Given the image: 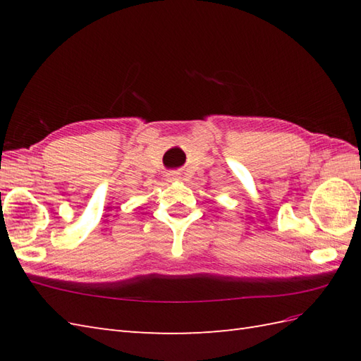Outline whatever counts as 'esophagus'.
Instances as JSON below:
<instances>
[{"label":"esophagus","mask_w":361,"mask_h":361,"mask_svg":"<svg viewBox=\"0 0 361 361\" xmlns=\"http://www.w3.org/2000/svg\"><path fill=\"white\" fill-rule=\"evenodd\" d=\"M167 180L169 181H176V180H178V175H176V173H169L167 175Z\"/></svg>","instance_id":"34e87169"}]
</instances>
